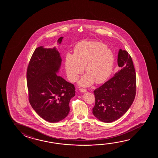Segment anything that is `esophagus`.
<instances>
[{
  "instance_id": "34e87169",
  "label": "esophagus",
  "mask_w": 158,
  "mask_h": 158,
  "mask_svg": "<svg viewBox=\"0 0 158 158\" xmlns=\"http://www.w3.org/2000/svg\"><path fill=\"white\" fill-rule=\"evenodd\" d=\"M79 91H80V92H81V93H85L86 91V90L85 89L80 88V89H79Z\"/></svg>"
}]
</instances>
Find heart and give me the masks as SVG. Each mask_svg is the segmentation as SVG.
<instances>
[{
    "mask_svg": "<svg viewBox=\"0 0 158 158\" xmlns=\"http://www.w3.org/2000/svg\"><path fill=\"white\" fill-rule=\"evenodd\" d=\"M114 54L111 50L101 42L82 41L74 48L73 55L68 54L65 68L70 81H75L85 67V75L79 81V85L88 86L95 81L103 83L111 74L114 67Z\"/></svg>",
    "mask_w": 158,
    "mask_h": 158,
    "instance_id": "heart-1",
    "label": "heart"
}]
</instances>
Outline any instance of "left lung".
<instances>
[{"label": "left lung", "mask_w": 158, "mask_h": 158, "mask_svg": "<svg viewBox=\"0 0 158 158\" xmlns=\"http://www.w3.org/2000/svg\"><path fill=\"white\" fill-rule=\"evenodd\" d=\"M117 63L121 69L94 91L93 114L100 121L111 123L121 117L132 105L136 93V75L132 58L119 49Z\"/></svg>", "instance_id": "1"}]
</instances>
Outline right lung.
<instances>
[{
  "mask_svg": "<svg viewBox=\"0 0 158 158\" xmlns=\"http://www.w3.org/2000/svg\"><path fill=\"white\" fill-rule=\"evenodd\" d=\"M63 37L57 43L60 44ZM62 64L56 47L43 46L35 50L27 70L29 102L37 114L47 121L64 119L70 111L69 102L75 96V87L57 74Z\"/></svg>",
  "mask_w": 158,
  "mask_h": 158,
  "instance_id": "1",
  "label": "right lung"
}]
</instances>
